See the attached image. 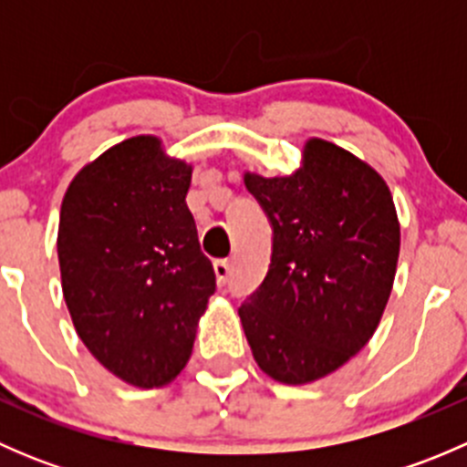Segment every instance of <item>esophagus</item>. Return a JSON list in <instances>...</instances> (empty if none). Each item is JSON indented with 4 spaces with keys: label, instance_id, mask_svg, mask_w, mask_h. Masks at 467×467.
Wrapping results in <instances>:
<instances>
[{
    "label": "esophagus",
    "instance_id": "obj_1",
    "mask_svg": "<svg viewBox=\"0 0 467 467\" xmlns=\"http://www.w3.org/2000/svg\"><path fill=\"white\" fill-rule=\"evenodd\" d=\"M230 273H233V268H230L228 260H216L214 262V275H216V282H219L221 286L228 285Z\"/></svg>",
    "mask_w": 467,
    "mask_h": 467
}]
</instances>
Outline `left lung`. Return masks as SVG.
I'll return each instance as SVG.
<instances>
[{
    "mask_svg": "<svg viewBox=\"0 0 467 467\" xmlns=\"http://www.w3.org/2000/svg\"><path fill=\"white\" fill-rule=\"evenodd\" d=\"M273 225L271 266L239 307L257 366L289 386L327 378L375 334L393 289L400 221L384 178L321 138L289 176L244 173Z\"/></svg>",
    "mask_w": 467,
    "mask_h": 467,
    "instance_id": "8db88e82",
    "label": "left lung"
}]
</instances>
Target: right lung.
<instances>
[{"label": "right lung", "instance_id": "obj_1", "mask_svg": "<svg viewBox=\"0 0 467 467\" xmlns=\"http://www.w3.org/2000/svg\"><path fill=\"white\" fill-rule=\"evenodd\" d=\"M192 164L155 135L103 150L60 205L58 264L77 334L94 359L138 389L181 375L216 289L185 203Z\"/></svg>", "mask_w": 467, "mask_h": 467}]
</instances>
